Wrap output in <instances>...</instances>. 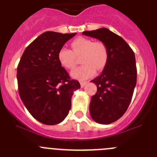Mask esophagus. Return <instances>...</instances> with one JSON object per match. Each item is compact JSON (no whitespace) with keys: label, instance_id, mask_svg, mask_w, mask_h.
<instances>
[{"label":"esophagus","instance_id":"esophagus-1","mask_svg":"<svg viewBox=\"0 0 157 157\" xmlns=\"http://www.w3.org/2000/svg\"><path fill=\"white\" fill-rule=\"evenodd\" d=\"M80 86H81V87H85V85L87 84V82L86 81H80Z\"/></svg>","mask_w":157,"mask_h":157}]
</instances>
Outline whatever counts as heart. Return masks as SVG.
<instances>
[{"instance_id":"1","label":"heart","mask_w":157,"mask_h":157,"mask_svg":"<svg viewBox=\"0 0 157 157\" xmlns=\"http://www.w3.org/2000/svg\"><path fill=\"white\" fill-rule=\"evenodd\" d=\"M72 50L61 48L57 54V59L61 66L67 70L74 69L76 65V56L81 55L83 65L71 72V77L77 80H86L92 76L97 70L105 68L108 59V48L101 41L93 42L92 39L78 37L71 42Z\"/></svg>"}]
</instances>
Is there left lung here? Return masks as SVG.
<instances>
[{
    "instance_id": "8db88e82",
    "label": "left lung",
    "mask_w": 157,
    "mask_h": 157,
    "mask_svg": "<svg viewBox=\"0 0 157 157\" xmlns=\"http://www.w3.org/2000/svg\"><path fill=\"white\" fill-rule=\"evenodd\" d=\"M82 34L98 39L108 48L106 66L91 80L98 90L91 97L90 114L96 122L108 125L119 119L131 102L137 77L135 53L122 38L105 28Z\"/></svg>"
}]
</instances>
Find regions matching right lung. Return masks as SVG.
<instances>
[{
  "instance_id": "add662e5",
  "label": "right lung",
  "mask_w": 157,
  "mask_h": 157,
  "mask_svg": "<svg viewBox=\"0 0 157 157\" xmlns=\"http://www.w3.org/2000/svg\"><path fill=\"white\" fill-rule=\"evenodd\" d=\"M75 35L44 32L26 48L17 66L20 98L33 118L45 125H56L65 119L72 95L80 88L57 59L59 50Z\"/></svg>"
}]
</instances>
